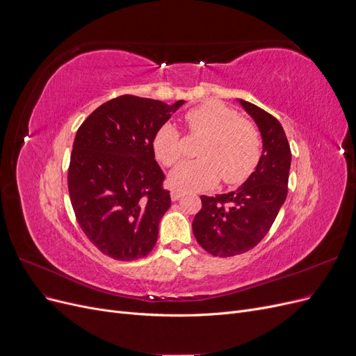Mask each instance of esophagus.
Returning a JSON list of instances; mask_svg holds the SVG:
<instances>
[{"label": "esophagus", "mask_w": 356, "mask_h": 356, "mask_svg": "<svg viewBox=\"0 0 356 356\" xmlns=\"http://www.w3.org/2000/svg\"><path fill=\"white\" fill-rule=\"evenodd\" d=\"M182 195H184V193L179 191V190H172V191H170V199L175 202V200H178L179 197H182Z\"/></svg>", "instance_id": "obj_1"}]
</instances>
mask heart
<instances>
[{"instance_id": "obj_1", "label": "heart", "mask_w": 356, "mask_h": 356, "mask_svg": "<svg viewBox=\"0 0 356 356\" xmlns=\"http://www.w3.org/2000/svg\"><path fill=\"white\" fill-rule=\"evenodd\" d=\"M186 131L204 136L197 148L200 159L177 166L169 177L170 186L181 191L224 184L238 186L250 178L260 163L263 139L258 127L220 101H208L186 113ZM153 152L163 166H174L184 156V141L178 129L165 123L153 138Z\"/></svg>"}]
</instances>
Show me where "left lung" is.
Segmentation results:
<instances>
[{
	"label": "left lung",
	"instance_id": "1",
	"mask_svg": "<svg viewBox=\"0 0 356 356\" xmlns=\"http://www.w3.org/2000/svg\"><path fill=\"white\" fill-rule=\"evenodd\" d=\"M263 138V154L254 174L227 195L200 196L193 233L204 251L233 257L252 250L270 230L288 193L291 148L282 124L251 102L239 101Z\"/></svg>",
	"mask_w": 356,
	"mask_h": 356
}]
</instances>
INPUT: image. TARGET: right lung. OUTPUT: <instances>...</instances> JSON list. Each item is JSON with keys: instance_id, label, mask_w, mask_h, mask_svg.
<instances>
[{"instance_id": "obj_1", "label": "right lung", "mask_w": 356, "mask_h": 356, "mask_svg": "<svg viewBox=\"0 0 356 356\" xmlns=\"http://www.w3.org/2000/svg\"><path fill=\"white\" fill-rule=\"evenodd\" d=\"M184 101L123 95L98 106L79 127L68 168V190L81 230L114 260L132 261L154 248L170 207L153 138Z\"/></svg>"}]
</instances>
